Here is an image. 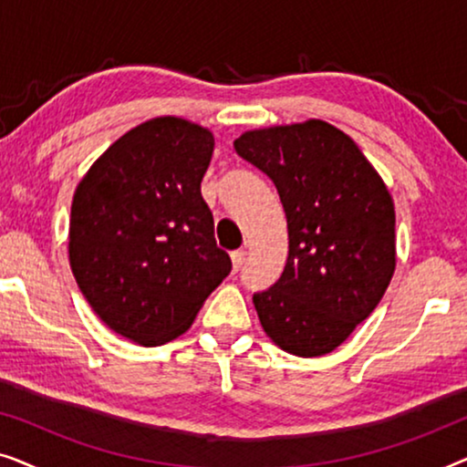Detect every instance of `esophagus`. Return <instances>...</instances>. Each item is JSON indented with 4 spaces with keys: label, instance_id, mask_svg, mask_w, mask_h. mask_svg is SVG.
<instances>
[{
    "label": "esophagus",
    "instance_id": "obj_1",
    "mask_svg": "<svg viewBox=\"0 0 467 467\" xmlns=\"http://www.w3.org/2000/svg\"><path fill=\"white\" fill-rule=\"evenodd\" d=\"M244 259H246V251H242V248H240V251H234L232 253V264H234V270L235 272H238L240 267L244 265Z\"/></svg>",
    "mask_w": 467,
    "mask_h": 467
}]
</instances>
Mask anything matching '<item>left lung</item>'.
<instances>
[{
	"mask_svg": "<svg viewBox=\"0 0 467 467\" xmlns=\"http://www.w3.org/2000/svg\"><path fill=\"white\" fill-rule=\"evenodd\" d=\"M234 149L274 182L289 229L283 274L253 296L261 327L286 353L327 355L391 283L389 189L359 146L325 120L246 131Z\"/></svg>",
	"mask_w": 467,
	"mask_h": 467,
	"instance_id": "left-lung-1",
	"label": "left lung"
}]
</instances>
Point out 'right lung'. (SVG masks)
<instances>
[{
  "mask_svg": "<svg viewBox=\"0 0 467 467\" xmlns=\"http://www.w3.org/2000/svg\"><path fill=\"white\" fill-rule=\"evenodd\" d=\"M213 150L208 130L159 117L120 136L76 187V283L108 327L142 347L184 334L232 272L202 197Z\"/></svg>",
  "mask_w": 467,
  "mask_h": 467,
  "instance_id": "right-lung-1",
  "label": "right lung"
}]
</instances>
